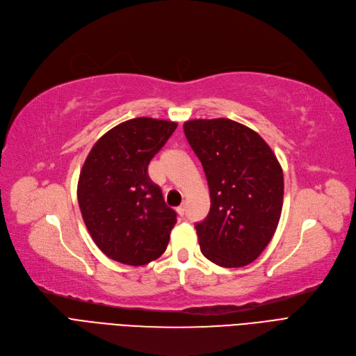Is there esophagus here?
Instances as JSON below:
<instances>
[{
    "label": "esophagus",
    "mask_w": 356,
    "mask_h": 356,
    "mask_svg": "<svg viewBox=\"0 0 356 356\" xmlns=\"http://www.w3.org/2000/svg\"><path fill=\"white\" fill-rule=\"evenodd\" d=\"M177 211H178V214H179L181 217H184V216H185V206H179V207L177 209Z\"/></svg>",
    "instance_id": "obj_1"
}]
</instances>
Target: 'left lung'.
I'll return each mask as SVG.
<instances>
[{
    "label": "left lung",
    "instance_id": "8db88e82",
    "mask_svg": "<svg viewBox=\"0 0 356 356\" xmlns=\"http://www.w3.org/2000/svg\"><path fill=\"white\" fill-rule=\"evenodd\" d=\"M184 133L210 190V211L195 225L209 261L241 268L255 261L277 230L284 175L274 152L257 131L229 118L190 120Z\"/></svg>",
    "mask_w": 356,
    "mask_h": 356
}]
</instances>
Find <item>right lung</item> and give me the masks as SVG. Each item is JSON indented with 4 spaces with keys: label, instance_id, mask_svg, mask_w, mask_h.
Wrapping results in <instances>:
<instances>
[{
    "label": "right lung",
    "instance_id": "1",
    "mask_svg": "<svg viewBox=\"0 0 356 356\" xmlns=\"http://www.w3.org/2000/svg\"><path fill=\"white\" fill-rule=\"evenodd\" d=\"M177 123L150 117L117 124L92 146L79 174L78 202L92 241L117 262L146 265L165 252L177 213L147 165Z\"/></svg>",
    "mask_w": 356,
    "mask_h": 356
}]
</instances>
